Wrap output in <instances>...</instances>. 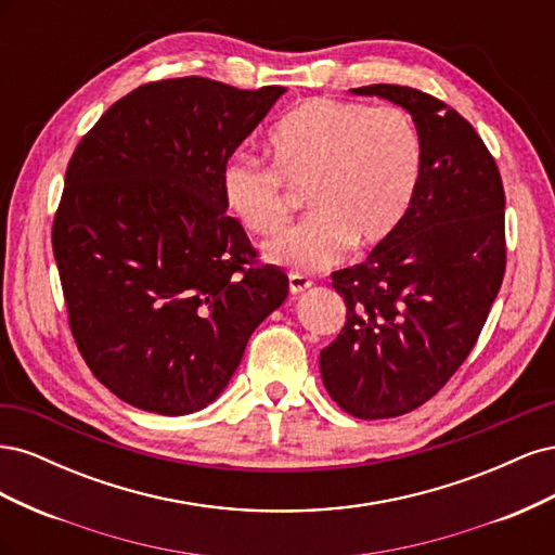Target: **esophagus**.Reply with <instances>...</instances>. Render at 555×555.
Segmentation results:
<instances>
[{
	"instance_id": "obj_1",
	"label": "esophagus",
	"mask_w": 555,
	"mask_h": 555,
	"mask_svg": "<svg viewBox=\"0 0 555 555\" xmlns=\"http://www.w3.org/2000/svg\"><path fill=\"white\" fill-rule=\"evenodd\" d=\"M312 284V280L310 278H306V275H300V273H289V292L296 296V294H300V292H306L308 287Z\"/></svg>"
}]
</instances>
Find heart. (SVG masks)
I'll use <instances>...</instances> for the list:
<instances>
[{
  "label": "heart",
  "instance_id": "b5f03b06",
  "mask_svg": "<svg viewBox=\"0 0 555 555\" xmlns=\"http://www.w3.org/2000/svg\"><path fill=\"white\" fill-rule=\"evenodd\" d=\"M261 162L233 153L220 166L224 208L245 231L271 236L292 210V190H308L312 217L266 245L273 263L314 271L345 249L365 255L408 220L424 173V143L400 106H365L314 96L268 131Z\"/></svg>",
  "mask_w": 555,
  "mask_h": 555
}]
</instances>
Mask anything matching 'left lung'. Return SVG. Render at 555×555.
Returning a JSON list of instances; mask_svg holds the SVG:
<instances>
[{
	"label": "left lung",
	"instance_id": "left-lung-1",
	"mask_svg": "<svg viewBox=\"0 0 555 555\" xmlns=\"http://www.w3.org/2000/svg\"><path fill=\"white\" fill-rule=\"evenodd\" d=\"M408 108L424 173L408 220L363 263L331 275L347 322L319 367L328 396L357 418L422 408L473 351L507 266L498 164L461 113L408 86H365Z\"/></svg>",
	"mask_w": 555,
	"mask_h": 555
}]
</instances>
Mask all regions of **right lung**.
I'll use <instances>...</instances> for the list:
<instances>
[{"label":"right lung","instance_id":"1","mask_svg":"<svg viewBox=\"0 0 555 555\" xmlns=\"http://www.w3.org/2000/svg\"><path fill=\"white\" fill-rule=\"evenodd\" d=\"M282 92L153 80L74 150L53 220L69 328L92 375L133 408H206L287 298V275L259 259L220 194L222 162Z\"/></svg>","mask_w":555,"mask_h":555}]
</instances>
